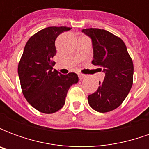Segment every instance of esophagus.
I'll list each match as a JSON object with an SVG mask.
<instances>
[{"instance_id":"esophagus-1","label":"esophagus","mask_w":149,"mask_h":149,"mask_svg":"<svg viewBox=\"0 0 149 149\" xmlns=\"http://www.w3.org/2000/svg\"><path fill=\"white\" fill-rule=\"evenodd\" d=\"M78 77H79V79H80V80H84V78H85V75L79 74L78 75Z\"/></svg>"}]
</instances>
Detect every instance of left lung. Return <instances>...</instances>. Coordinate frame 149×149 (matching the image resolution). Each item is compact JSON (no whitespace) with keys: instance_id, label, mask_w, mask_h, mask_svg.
I'll list each match as a JSON object with an SVG mask.
<instances>
[{"instance_id":"1","label":"left lung","mask_w":149,"mask_h":149,"mask_svg":"<svg viewBox=\"0 0 149 149\" xmlns=\"http://www.w3.org/2000/svg\"><path fill=\"white\" fill-rule=\"evenodd\" d=\"M82 33L92 40V64L102 67L105 74L98 89L88 97V101L97 112H110L121 104L131 89L133 63L120 37L100 29H84Z\"/></svg>"}]
</instances>
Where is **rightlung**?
Masks as SVG:
<instances>
[{
	"label": "right lung",
	"instance_id": "1",
	"mask_svg": "<svg viewBox=\"0 0 149 149\" xmlns=\"http://www.w3.org/2000/svg\"><path fill=\"white\" fill-rule=\"evenodd\" d=\"M68 27H48L29 38L18 65L24 97L34 109L50 114L64 106L69 88L79 81L75 72L63 75L52 70L56 53L55 40Z\"/></svg>",
	"mask_w": 149,
	"mask_h": 149
}]
</instances>
